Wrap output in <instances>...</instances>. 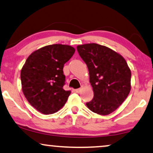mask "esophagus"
I'll return each instance as SVG.
<instances>
[{"label":"esophagus","instance_id":"obj_1","mask_svg":"<svg viewBox=\"0 0 153 153\" xmlns=\"http://www.w3.org/2000/svg\"><path fill=\"white\" fill-rule=\"evenodd\" d=\"M81 91V88H77V89H75V90H74V91L76 93H80Z\"/></svg>","mask_w":153,"mask_h":153}]
</instances>
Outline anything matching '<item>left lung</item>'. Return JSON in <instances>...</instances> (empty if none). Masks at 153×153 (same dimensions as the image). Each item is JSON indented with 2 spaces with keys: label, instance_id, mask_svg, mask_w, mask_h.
<instances>
[{
  "label": "left lung",
  "instance_id": "8db88e82",
  "mask_svg": "<svg viewBox=\"0 0 153 153\" xmlns=\"http://www.w3.org/2000/svg\"><path fill=\"white\" fill-rule=\"evenodd\" d=\"M77 51L87 65L94 98L86 103L89 110L100 115L115 111L131 91V72L120 54L97 43L77 45Z\"/></svg>",
  "mask_w": 153,
  "mask_h": 153
}]
</instances>
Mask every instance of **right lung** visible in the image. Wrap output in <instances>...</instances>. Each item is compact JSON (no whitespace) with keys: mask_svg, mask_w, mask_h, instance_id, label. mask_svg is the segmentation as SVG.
Masks as SVG:
<instances>
[{"mask_svg":"<svg viewBox=\"0 0 153 153\" xmlns=\"http://www.w3.org/2000/svg\"><path fill=\"white\" fill-rule=\"evenodd\" d=\"M74 52L70 45L53 44L33 51L27 57L21 69L22 89L39 112L53 114L66 103L71 91L63 89V67Z\"/></svg>","mask_w":153,"mask_h":153,"instance_id":"add662e5","label":"right lung"}]
</instances>
